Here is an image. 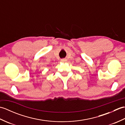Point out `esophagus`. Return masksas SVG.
Returning a JSON list of instances; mask_svg holds the SVG:
<instances>
[{
  "label": "esophagus",
  "instance_id": "obj_1",
  "mask_svg": "<svg viewBox=\"0 0 125 125\" xmlns=\"http://www.w3.org/2000/svg\"><path fill=\"white\" fill-rule=\"evenodd\" d=\"M61 62H67V60L66 59V58H62V59L61 60Z\"/></svg>",
  "mask_w": 125,
  "mask_h": 125
}]
</instances>
